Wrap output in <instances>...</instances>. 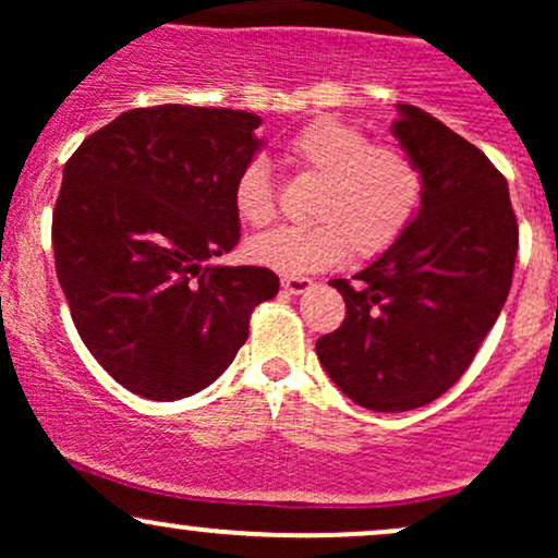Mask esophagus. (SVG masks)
Masks as SVG:
<instances>
[{
  "mask_svg": "<svg viewBox=\"0 0 558 558\" xmlns=\"http://www.w3.org/2000/svg\"><path fill=\"white\" fill-rule=\"evenodd\" d=\"M280 283H283V291L293 293V296H299V293H306L312 286H315L310 278H296V275H283V280H280Z\"/></svg>",
  "mask_w": 558,
  "mask_h": 558,
  "instance_id": "1",
  "label": "esophagus"
}]
</instances>
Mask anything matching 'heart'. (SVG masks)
<instances>
[{"instance_id": "1", "label": "heart", "mask_w": 558, "mask_h": 558, "mask_svg": "<svg viewBox=\"0 0 558 558\" xmlns=\"http://www.w3.org/2000/svg\"><path fill=\"white\" fill-rule=\"evenodd\" d=\"M286 157L323 178L310 228H275L248 241V257L286 275L325 270L351 252L375 259L407 233L420 215L425 178L409 151L373 144L362 128L317 118L286 141ZM241 222L262 228L275 217V183L265 157L248 159L233 183Z\"/></svg>"}]
</instances>
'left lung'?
Instances as JSON below:
<instances>
[{
	"label": "left lung",
	"mask_w": 558,
	"mask_h": 558,
	"mask_svg": "<svg viewBox=\"0 0 558 558\" xmlns=\"http://www.w3.org/2000/svg\"><path fill=\"white\" fill-rule=\"evenodd\" d=\"M396 107L390 133L425 178L420 215L351 283L330 280L345 319L317 341L330 380L373 412L425 407L464 375L501 315L520 246L496 165L430 112Z\"/></svg>",
	"instance_id": "1"
}]
</instances>
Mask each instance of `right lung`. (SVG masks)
<instances>
[{"label": "right lung", "mask_w": 558, "mask_h": 558, "mask_svg": "<svg viewBox=\"0 0 558 558\" xmlns=\"http://www.w3.org/2000/svg\"><path fill=\"white\" fill-rule=\"evenodd\" d=\"M262 118L228 107L128 110L75 149L52 215L54 265L78 336L120 386L194 396L228 369L267 267L215 265L241 239L235 175Z\"/></svg>", "instance_id": "right-lung-1"}]
</instances>
